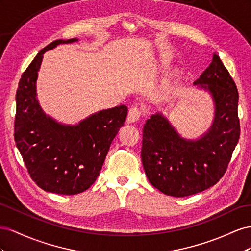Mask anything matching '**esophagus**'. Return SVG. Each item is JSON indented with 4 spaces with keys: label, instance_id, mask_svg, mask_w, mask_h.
<instances>
[{
    "label": "esophagus",
    "instance_id": "obj_1",
    "mask_svg": "<svg viewBox=\"0 0 251 251\" xmlns=\"http://www.w3.org/2000/svg\"><path fill=\"white\" fill-rule=\"evenodd\" d=\"M143 111L141 108L137 106H133L129 109V112H128V117H127V121L129 122V123H134V122H137L140 120V118L142 117Z\"/></svg>",
    "mask_w": 251,
    "mask_h": 251
}]
</instances>
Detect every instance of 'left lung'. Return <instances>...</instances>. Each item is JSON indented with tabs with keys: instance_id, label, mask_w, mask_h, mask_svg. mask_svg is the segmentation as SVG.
I'll return each instance as SVG.
<instances>
[{
	"instance_id": "left-lung-1",
	"label": "left lung",
	"mask_w": 251,
	"mask_h": 251,
	"mask_svg": "<svg viewBox=\"0 0 251 251\" xmlns=\"http://www.w3.org/2000/svg\"><path fill=\"white\" fill-rule=\"evenodd\" d=\"M208 90L214 102L212 125L198 140H186L161 113L143 128L142 163L148 181L167 196L196 195L217 184L226 173L240 138L239 94L219 55L193 83Z\"/></svg>"
}]
</instances>
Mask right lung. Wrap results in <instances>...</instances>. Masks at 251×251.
Listing matches in <instances>:
<instances>
[{"instance_id": "add662e5", "label": "right lung", "mask_w": 251, "mask_h": 251, "mask_svg": "<svg viewBox=\"0 0 251 251\" xmlns=\"http://www.w3.org/2000/svg\"><path fill=\"white\" fill-rule=\"evenodd\" d=\"M76 41L56 40L43 48L23 73L16 95L14 141L28 174L43 190L66 196L95 183L128 110L125 105L101 110L76 125L58 123L43 111L35 89L43 54Z\"/></svg>"}]
</instances>
